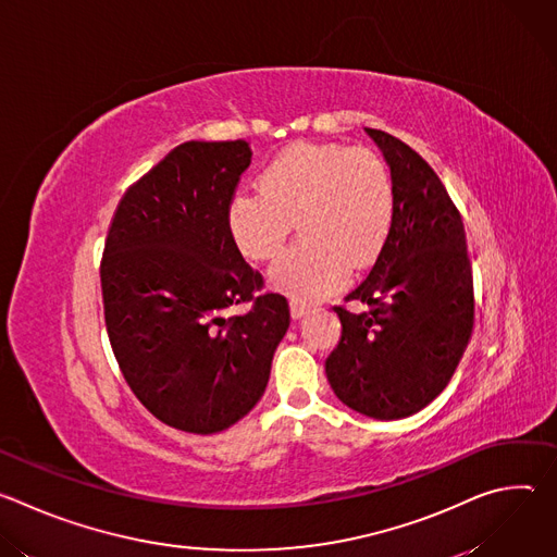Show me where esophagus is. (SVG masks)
Returning a JSON list of instances; mask_svg holds the SVG:
<instances>
[{"instance_id":"1","label":"esophagus","mask_w":557,"mask_h":557,"mask_svg":"<svg viewBox=\"0 0 557 557\" xmlns=\"http://www.w3.org/2000/svg\"><path fill=\"white\" fill-rule=\"evenodd\" d=\"M288 308H290V317H293L295 322H297V320H301V317L306 314V306H304V304H299V301H290V304H288Z\"/></svg>"}]
</instances>
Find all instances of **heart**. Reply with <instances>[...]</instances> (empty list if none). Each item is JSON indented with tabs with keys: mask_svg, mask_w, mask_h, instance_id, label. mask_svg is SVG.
Returning <instances> with one entry per match:
<instances>
[{
	"mask_svg": "<svg viewBox=\"0 0 557 557\" xmlns=\"http://www.w3.org/2000/svg\"><path fill=\"white\" fill-rule=\"evenodd\" d=\"M260 194L240 191L226 205V228L245 258H275L297 222L301 243L269 269L275 293L320 301L339 290L348 271L366 269L387 243L394 185L368 149L295 143L262 170Z\"/></svg>",
	"mask_w": 557,
	"mask_h": 557,
	"instance_id": "obj_1",
	"label": "heart"
}]
</instances>
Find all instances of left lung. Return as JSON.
I'll use <instances>...</instances> for the list:
<instances>
[{
	"label": "left lung",
	"mask_w": 557,
	"mask_h": 557,
	"mask_svg": "<svg viewBox=\"0 0 557 557\" xmlns=\"http://www.w3.org/2000/svg\"><path fill=\"white\" fill-rule=\"evenodd\" d=\"M394 185V222L370 275L335 306L342 339L326 376L350 410L394 421L417 414L449 383L473 331V273L458 207L425 158L366 127Z\"/></svg>",
	"instance_id": "8db88e82"
}]
</instances>
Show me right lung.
Masks as SVG:
<instances>
[{"instance_id":"obj_1","label":"right lung","mask_w":557,"mask_h":557,"mask_svg":"<svg viewBox=\"0 0 557 557\" xmlns=\"http://www.w3.org/2000/svg\"><path fill=\"white\" fill-rule=\"evenodd\" d=\"M247 140H189L121 198L101 260L108 337L136 399L170 428L215 434L247 417L288 331L231 240L226 205L251 165ZM253 300L247 315L221 310Z\"/></svg>"}]
</instances>
